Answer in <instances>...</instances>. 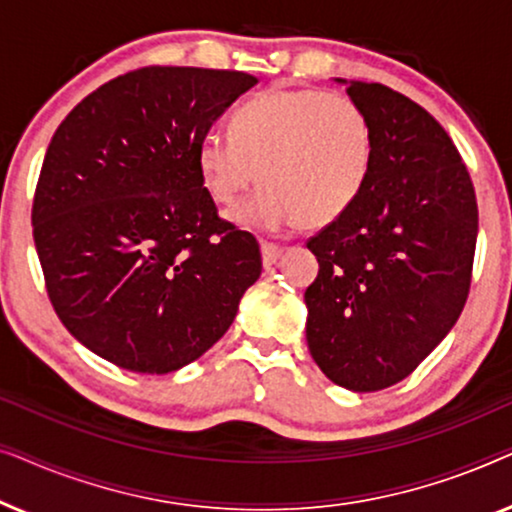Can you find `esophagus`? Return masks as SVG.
I'll return each instance as SVG.
<instances>
[{"mask_svg":"<svg viewBox=\"0 0 512 512\" xmlns=\"http://www.w3.org/2000/svg\"><path fill=\"white\" fill-rule=\"evenodd\" d=\"M282 247L279 244H272V242H261V256H263V265L265 268H270V265H275L279 261V256H282Z\"/></svg>","mask_w":512,"mask_h":512,"instance_id":"obj_1","label":"esophagus"}]
</instances>
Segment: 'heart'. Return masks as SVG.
Returning a JSON list of instances; mask_svg holds the SVG:
<instances>
[{"instance_id": "b5f03b06", "label": "heart", "mask_w": 512, "mask_h": 512, "mask_svg": "<svg viewBox=\"0 0 512 512\" xmlns=\"http://www.w3.org/2000/svg\"><path fill=\"white\" fill-rule=\"evenodd\" d=\"M375 139L352 97L324 90H268L242 104L230 137L207 132L195 165L209 198L233 207L265 184L233 221L240 226H331L345 216L373 170Z\"/></svg>"}]
</instances>
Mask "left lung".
<instances>
[{
    "instance_id": "1",
    "label": "left lung",
    "mask_w": 512,
    "mask_h": 512,
    "mask_svg": "<svg viewBox=\"0 0 512 512\" xmlns=\"http://www.w3.org/2000/svg\"><path fill=\"white\" fill-rule=\"evenodd\" d=\"M373 128L368 184L307 242V347L328 380L380 391L408 377L452 326L471 286L478 205L457 146L429 111L382 83L345 81Z\"/></svg>"
}]
</instances>
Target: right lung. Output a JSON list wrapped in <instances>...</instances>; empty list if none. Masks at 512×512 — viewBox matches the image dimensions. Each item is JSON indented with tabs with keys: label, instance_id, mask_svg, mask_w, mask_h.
<instances>
[{
	"label": "right lung",
	"instance_id": "1",
	"mask_svg": "<svg viewBox=\"0 0 512 512\" xmlns=\"http://www.w3.org/2000/svg\"><path fill=\"white\" fill-rule=\"evenodd\" d=\"M244 72L144 67L81 100L48 144L32 205L48 298L118 368L165 375L200 359L261 277L254 235L219 219L195 151Z\"/></svg>",
	"mask_w": 512,
	"mask_h": 512
}]
</instances>
